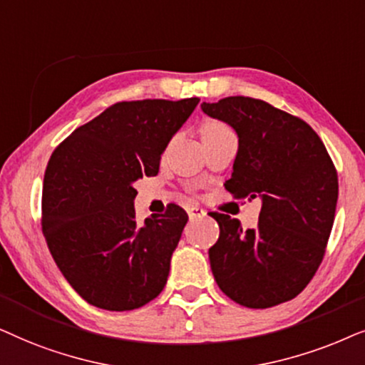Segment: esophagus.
I'll list each match as a JSON object with an SVG mask.
<instances>
[{
    "label": "esophagus",
    "instance_id": "34e87169",
    "mask_svg": "<svg viewBox=\"0 0 365 365\" xmlns=\"http://www.w3.org/2000/svg\"><path fill=\"white\" fill-rule=\"evenodd\" d=\"M187 212H188V217H190V220H195V218H200L205 215V210L200 207H188Z\"/></svg>",
    "mask_w": 365,
    "mask_h": 365
}]
</instances>
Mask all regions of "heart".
I'll return each mask as SVG.
<instances>
[{"mask_svg":"<svg viewBox=\"0 0 365 365\" xmlns=\"http://www.w3.org/2000/svg\"><path fill=\"white\" fill-rule=\"evenodd\" d=\"M223 130H228L227 126H223L222 123H215V121H212V123H207L203 126V132L202 133H212V132H223Z\"/></svg>","mask_w":365,"mask_h":365,"instance_id":"heart-1","label":"heart"}]
</instances>
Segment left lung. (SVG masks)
<instances>
[{
  "label": "left lung",
  "instance_id": "left-lung-1",
  "mask_svg": "<svg viewBox=\"0 0 365 365\" xmlns=\"http://www.w3.org/2000/svg\"><path fill=\"white\" fill-rule=\"evenodd\" d=\"M235 130L239 150L225 188L262 200L259 223L212 213L220 237L208 250L218 287L233 302L267 309L297 297L317 272L335 217L337 172L304 120L249 96L202 103Z\"/></svg>",
  "mask_w": 365,
  "mask_h": 365
}]
</instances>
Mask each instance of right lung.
<instances>
[{"instance_id": "right-lung-1", "label": "right lung", "mask_w": 365, "mask_h": 365, "mask_svg": "<svg viewBox=\"0 0 365 365\" xmlns=\"http://www.w3.org/2000/svg\"><path fill=\"white\" fill-rule=\"evenodd\" d=\"M198 101L115 103L53 152L43 233L68 284L95 307L138 309L167 284L188 215L170 203L163 215L138 223L135 182L158 173L162 153Z\"/></svg>"}]
</instances>
